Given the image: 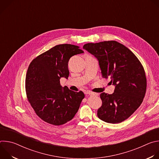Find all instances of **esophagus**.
<instances>
[{"label":"esophagus","mask_w":159,"mask_h":159,"mask_svg":"<svg viewBox=\"0 0 159 159\" xmlns=\"http://www.w3.org/2000/svg\"><path fill=\"white\" fill-rule=\"evenodd\" d=\"M86 94H89V95H98L97 94H96V93H92V92H89V91H87V93H86Z\"/></svg>","instance_id":"esophagus-1"}]
</instances>
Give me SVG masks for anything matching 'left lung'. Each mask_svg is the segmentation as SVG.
I'll list each match as a JSON object with an SVG mask.
<instances>
[{"instance_id":"left-lung-1","label":"left lung","mask_w":159,"mask_h":159,"mask_svg":"<svg viewBox=\"0 0 159 159\" xmlns=\"http://www.w3.org/2000/svg\"><path fill=\"white\" fill-rule=\"evenodd\" d=\"M84 49L99 60L102 78L115 85L112 94H100L102 106L98 118L109 123H119L128 118L143 102L147 90L144 68L135 55L116 41L87 43Z\"/></svg>"}]
</instances>
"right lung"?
Segmentation results:
<instances>
[{"mask_svg":"<svg viewBox=\"0 0 159 159\" xmlns=\"http://www.w3.org/2000/svg\"><path fill=\"white\" fill-rule=\"evenodd\" d=\"M70 44L56 45L34 58L25 80L27 99L36 115L44 122L60 126L73 119L84 98L82 91L62 89L60 79H68L70 58L84 52Z\"/></svg>","mask_w":159,"mask_h":159,"instance_id":"add662e5","label":"right lung"}]
</instances>
